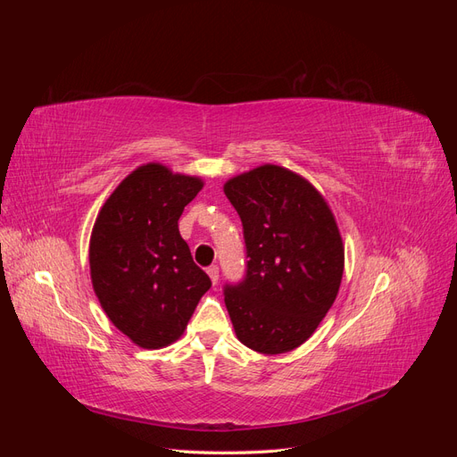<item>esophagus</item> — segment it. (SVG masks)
I'll return each mask as SVG.
<instances>
[{
    "label": "esophagus",
    "instance_id": "obj_1",
    "mask_svg": "<svg viewBox=\"0 0 457 457\" xmlns=\"http://www.w3.org/2000/svg\"><path fill=\"white\" fill-rule=\"evenodd\" d=\"M207 274H210V278H212V282H213V284H217V282H219V267H217V265L207 267Z\"/></svg>",
    "mask_w": 457,
    "mask_h": 457
}]
</instances>
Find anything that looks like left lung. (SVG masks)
Listing matches in <instances>:
<instances>
[{
  "mask_svg": "<svg viewBox=\"0 0 457 457\" xmlns=\"http://www.w3.org/2000/svg\"><path fill=\"white\" fill-rule=\"evenodd\" d=\"M245 242V276L225 286L237 337L257 353L305 343L337 297L345 250L334 213L307 179L261 165L225 183Z\"/></svg>",
  "mask_w": 457,
  "mask_h": 457,
  "instance_id": "1",
  "label": "left lung"
}]
</instances>
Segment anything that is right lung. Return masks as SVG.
I'll return each mask as SVG.
<instances>
[{
	"label": "right lung",
	"mask_w": 457,
	"mask_h": 457,
	"mask_svg": "<svg viewBox=\"0 0 457 457\" xmlns=\"http://www.w3.org/2000/svg\"><path fill=\"white\" fill-rule=\"evenodd\" d=\"M202 187L198 177L146 163L123 179L95 220L93 289L110 322L143 349L168 347L181 337L212 287L177 225Z\"/></svg>",
	"instance_id": "add662e5"
}]
</instances>
